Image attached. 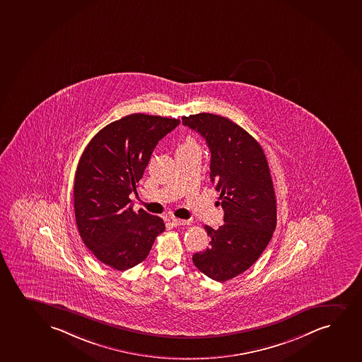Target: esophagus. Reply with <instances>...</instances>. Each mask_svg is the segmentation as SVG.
<instances>
[{
	"instance_id": "1",
	"label": "esophagus",
	"mask_w": 362,
	"mask_h": 362,
	"mask_svg": "<svg viewBox=\"0 0 362 362\" xmlns=\"http://www.w3.org/2000/svg\"><path fill=\"white\" fill-rule=\"evenodd\" d=\"M170 221H172V226H187V224H189V221H184V219H178V218H172Z\"/></svg>"
}]
</instances>
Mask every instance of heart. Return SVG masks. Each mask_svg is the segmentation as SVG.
Wrapping results in <instances>:
<instances>
[{"instance_id":"1","label":"heart","mask_w":362,"mask_h":362,"mask_svg":"<svg viewBox=\"0 0 362 362\" xmlns=\"http://www.w3.org/2000/svg\"><path fill=\"white\" fill-rule=\"evenodd\" d=\"M192 145H196L195 141H192V139H187L180 146H192Z\"/></svg>"}]
</instances>
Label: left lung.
<instances>
[{
    "label": "left lung",
    "instance_id": "left-lung-1",
    "mask_svg": "<svg viewBox=\"0 0 362 362\" xmlns=\"http://www.w3.org/2000/svg\"><path fill=\"white\" fill-rule=\"evenodd\" d=\"M182 119L209 145V177L224 209L223 226H204L209 247L192 255V262L206 276L224 282L255 264L276 228L268 161L259 143L226 117L202 112Z\"/></svg>",
    "mask_w": 362,
    "mask_h": 362
}]
</instances>
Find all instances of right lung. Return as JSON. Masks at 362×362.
<instances>
[{
  "label": "right lung",
  "mask_w": 362,
  "mask_h": 362,
  "mask_svg": "<svg viewBox=\"0 0 362 362\" xmlns=\"http://www.w3.org/2000/svg\"><path fill=\"white\" fill-rule=\"evenodd\" d=\"M180 121L132 114L100 129L77 165L74 209L86 247L102 263L124 272L149 255L166 229L161 218L134 212L129 194L136 192L158 141Z\"/></svg>",
  "instance_id": "add662e5"
}]
</instances>
